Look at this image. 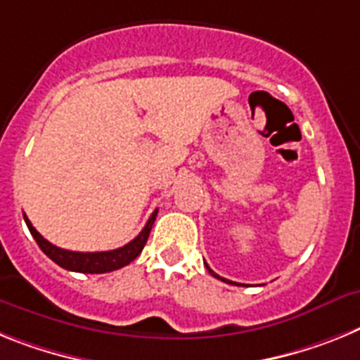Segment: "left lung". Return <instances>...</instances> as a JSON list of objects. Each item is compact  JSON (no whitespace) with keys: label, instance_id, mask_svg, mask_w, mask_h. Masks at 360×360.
<instances>
[{"label":"left lung","instance_id":"left-lung-1","mask_svg":"<svg viewBox=\"0 0 360 360\" xmlns=\"http://www.w3.org/2000/svg\"><path fill=\"white\" fill-rule=\"evenodd\" d=\"M206 270L210 271V274L214 275L215 279H221V281H223V283H228V284H236V283H232V281H228V279H224V277H221V275H217V274H215V271H212V268L208 266V264H206Z\"/></svg>","mask_w":360,"mask_h":360}]
</instances>
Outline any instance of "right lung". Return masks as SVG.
<instances>
[{
	"mask_svg": "<svg viewBox=\"0 0 360 360\" xmlns=\"http://www.w3.org/2000/svg\"><path fill=\"white\" fill-rule=\"evenodd\" d=\"M155 215H158V210L150 215L145 228L139 232V236H137L136 239H132L128 245L121 246V248L108 250V252H72V250L58 248V246L49 243L41 233L37 232L27 215H23V217L27 226H29L30 233H32V237L36 239L37 246H39V248L43 250V254L49 255L56 264H59V266L65 268V270L81 271V274H106V271H114L127 266V264H130L137 255L141 254L143 248H145L146 245V240H148L150 230H152V224H154L155 221Z\"/></svg>",
	"mask_w": 360,
	"mask_h": 360,
	"instance_id": "right-lung-1",
	"label": "right lung"
}]
</instances>
